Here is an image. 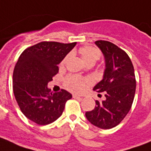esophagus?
<instances>
[{
  "label": "esophagus",
  "instance_id": "1",
  "mask_svg": "<svg viewBox=\"0 0 151 151\" xmlns=\"http://www.w3.org/2000/svg\"><path fill=\"white\" fill-rule=\"evenodd\" d=\"M73 98H79V99H82V97H81L78 94H73Z\"/></svg>",
  "mask_w": 151,
  "mask_h": 151
}]
</instances>
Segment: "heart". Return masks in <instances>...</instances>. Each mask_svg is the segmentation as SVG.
Wrapping results in <instances>:
<instances>
[{"label": "heart", "instance_id": "1", "mask_svg": "<svg viewBox=\"0 0 151 151\" xmlns=\"http://www.w3.org/2000/svg\"><path fill=\"white\" fill-rule=\"evenodd\" d=\"M82 60L86 64L88 63H95L100 58V52L92 46H84L79 50ZM67 59L65 58L64 61ZM86 80L81 78L77 76H69L65 79V86L69 90L75 92H81L84 89Z\"/></svg>", "mask_w": 151, "mask_h": 151}]
</instances>
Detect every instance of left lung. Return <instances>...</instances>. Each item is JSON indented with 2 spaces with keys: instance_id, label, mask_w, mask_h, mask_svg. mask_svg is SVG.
<instances>
[{
  "instance_id": "left-lung-1",
  "label": "left lung",
  "mask_w": 151,
  "mask_h": 151,
  "mask_svg": "<svg viewBox=\"0 0 151 151\" xmlns=\"http://www.w3.org/2000/svg\"><path fill=\"white\" fill-rule=\"evenodd\" d=\"M105 58L102 80L93 87L104 92L105 99L97 101L94 109L86 113L87 120L101 129H111L120 123L131 108L136 81L134 70L127 53L110 41H97Z\"/></svg>"
}]
</instances>
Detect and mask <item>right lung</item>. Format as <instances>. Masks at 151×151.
I'll use <instances>...</instances> for the list:
<instances>
[{"instance_id": "obj_1", "label": "right lung", "mask_w": 151, "mask_h": 151, "mask_svg": "<svg viewBox=\"0 0 151 151\" xmlns=\"http://www.w3.org/2000/svg\"><path fill=\"white\" fill-rule=\"evenodd\" d=\"M77 42L42 41L27 48L19 57L13 75L14 96L22 112L38 125H48L61 117L72 94L65 90L52 93L48 83Z\"/></svg>"}]
</instances>
